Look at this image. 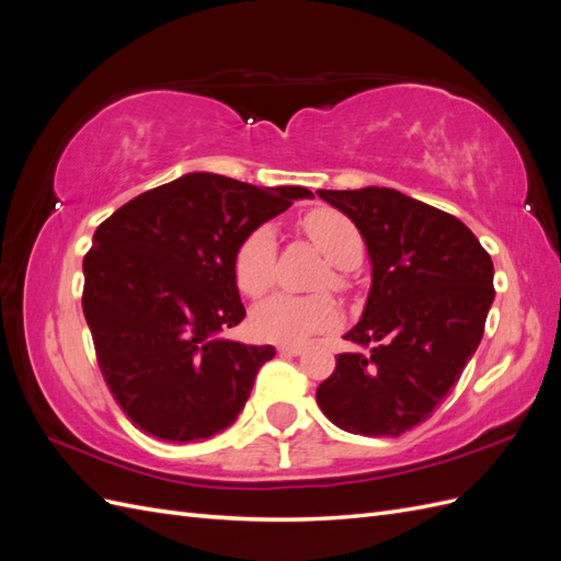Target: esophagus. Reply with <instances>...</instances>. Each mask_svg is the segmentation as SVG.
I'll use <instances>...</instances> for the list:
<instances>
[{
    "label": "esophagus",
    "mask_w": 561,
    "mask_h": 561,
    "mask_svg": "<svg viewBox=\"0 0 561 561\" xmlns=\"http://www.w3.org/2000/svg\"><path fill=\"white\" fill-rule=\"evenodd\" d=\"M278 351H280L283 355H301V353H304V348H301V346H295V344H280Z\"/></svg>",
    "instance_id": "1"
}]
</instances>
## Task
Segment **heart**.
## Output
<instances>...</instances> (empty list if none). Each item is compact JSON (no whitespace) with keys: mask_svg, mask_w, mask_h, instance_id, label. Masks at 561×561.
Instances as JSON below:
<instances>
[{"mask_svg":"<svg viewBox=\"0 0 561 561\" xmlns=\"http://www.w3.org/2000/svg\"><path fill=\"white\" fill-rule=\"evenodd\" d=\"M299 229L332 262L330 285L344 290V268L355 266L363 257V233L351 217L334 208H316L299 219ZM276 271V236L262 225L248 231L231 257V274L239 293L257 299L274 285ZM339 320V309L328 295H274L254 307L250 316L252 334L262 342L295 344L316 332L330 330Z\"/></svg>","mask_w":561,"mask_h":561,"instance_id":"heart-1","label":"heart"}]
</instances>
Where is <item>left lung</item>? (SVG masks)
<instances>
[{
	"label": "left lung",
	"instance_id": "obj_1",
	"mask_svg": "<svg viewBox=\"0 0 561 561\" xmlns=\"http://www.w3.org/2000/svg\"><path fill=\"white\" fill-rule=\"evenodd\" d=\"M360 229L371 260L363 320L316 390L334 426L398 437L426 421L478 351L494 301V264L461 219L386 186L320 190Z\"/></svg>",
	"mask_w": 561,
	"mask_h": 561
}]
</instances>
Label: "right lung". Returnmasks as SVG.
<instances>
[{
	"label": "right lung",
	"mask_w": 561,
	"mask_h": 561,
	"mask_svg": "<svg viewBox=\"0 0 561 561\" xmlns=\"http://www.w3.org/2000/svg\"><path fill=\"white\" fill-rule=\"evenodd\" d=\"M304 186H260L190 173L128 201L93 233L81 307L98 367L135 428L196 443L231 426L274 346L217 332L245 309L231 257L248 231L311 198Z\"/></svg>",
	"instance_id": "right-lung-1"
}]
</instances>
